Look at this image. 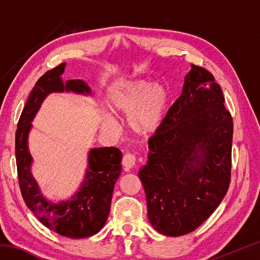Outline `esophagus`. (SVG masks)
<instances>
[{"label":"esophagus","instance_id":"1","mask_svg":"<svg viewBox=\"0 0 260 260\" xmlns=\"http://www.w3.org/2000/svg\"><path fill=\"white\" fill-rule=\"evenodd\" d=\"M135 165V156L132 155V153H126L122 157V166H124L125 171H129L133 169Z\"/></svg>","mask_w":260,"mask_h":260}]
</instances>
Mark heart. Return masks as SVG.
Wrapping results in <instances>:
<instances>
[{"label": "heart", "mask_w": 260, "mask_h": 260, "mask_svg": "<svg viewBox=\"0 0 260 260\" xmlns=\"http://www.w3.org/2000/svg\"><path fill=\"white\" fill-rule=\"evenodd\" d=\"M169 94L159 83L129 81L113 91L109 107L116 114H128L127 122L136 134L148 135L156 132L164 120ZM103 125L109 129L116 127L110 113L103 116Z\"/></svg>", "instance_id": "heart-1"}]
</instances>
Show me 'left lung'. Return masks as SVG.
<instances>
[{
	"instance_id": "8db88e82",
	"label": "left lung",
	"mask_w": 260,
	"mask_h": 260,
	"mask_svg": "<svg viewBox=\"0 0 260 260\" xmlns=\"http://www.w3.org/2000/svg\"><path fill=\"white\" fill-rule=\"evenodd\" d=\"M223 101L212 74L191 65L181 95L148 141V160L139 178L149 221L162 235L195 231L226 195L233 119Z\"/></svg>"
}]
</instances>
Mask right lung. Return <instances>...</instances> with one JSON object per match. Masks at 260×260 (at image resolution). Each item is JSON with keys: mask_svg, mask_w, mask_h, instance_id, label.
<instances>
[{"mask_svg": "<svg viewBox=\"0 0 260 260\" xmlns=\"http://www.w3.org/2000/svg\"><path fill=\"white\" fill-rule=\"evenodd\" d=\"M65 65L43 74L30 91L16 132L17 170L21 195L39 221L61 236L85 239L99 233L107 222L114 184L121 173L122 155L114 147L90 149L85 175L73 193L59 200L43 195L32 174L34 160L28 148L32 121L43 101L52 93L91 96L90 87L81 79L63 81Z\"/></svg>", "mask_w": 260, "mask_h": 260, "instance_id": "1", "label": "right lung"}]
</instances>
